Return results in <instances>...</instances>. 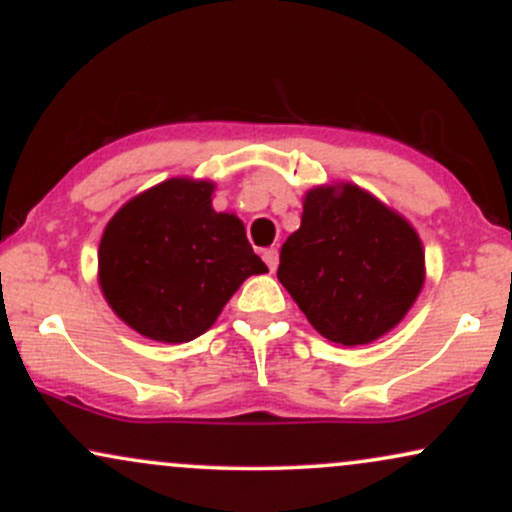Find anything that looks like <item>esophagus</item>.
<instances>
[{
    "label": "esophagus",
    "instance_id": "esophagus-1",
    "mask_svg": "<svg viewBox=\"0 0 512 512\" xmlns=\"http://www.w3.org/2000/svg\"><path fill=\"white\" fill-rule=\"evenodd\" d=\"M262 257H264V262H267L269 272H274L276 264H279V252H276L274 248H269V250H264V252H262Z\"/></svg>",
    "mask_w": 512,
    "mask_h": 512
}]
</instances>
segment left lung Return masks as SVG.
I'll return each mask as SVG.
<instances>
[{
	"label": "left lung",
	"instance_id": "1",
	"mask_svg": "<svg viewBox=\"0 0 512 512\" xmlns=\"http://www.w3.org/2000/svg\"><path fill=\"white\" fill-rule=\"evenodd\" d=\"M279 281L325 339L370 344L402 322L426 279L424 248L407 219L358 185H320L286 238Z\"/></svg>",
	"mask_w": 512,
	"mask_h": 512
}]
</instances>
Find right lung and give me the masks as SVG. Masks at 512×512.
<instances>
[{
  "label": "right lung",
  "instance_id": "obj_1",
  "mask_svg": "<svg viewBox=\"0 0 512 512\" xmlns=\"http://www.w3.org/2000/svg\"><path fill=\"white\" fill-rule=\"evenodd\" d=\"M214 182L170 178L142 192L105 226L98 281L134 332L192 342L252 274L267 272L236 214L211 207Z\"/></svg>",
  "mask_w": 512,
  "mask_h": 512
}]
</instances>
